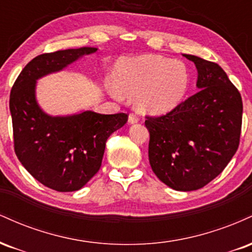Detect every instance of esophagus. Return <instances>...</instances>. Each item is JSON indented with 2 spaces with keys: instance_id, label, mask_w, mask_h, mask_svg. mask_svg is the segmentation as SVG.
<instances>
[{
  "instance_id": "esophagus-1",
  "label": "esophagus",
  "mask_w": 252,
  "mask_h": 252,
  "mask_svg": "<svg viewBox=\"0 0 252 252\" xmlns=\"http://www.w3.org/2000/svg\"><path fill=\"white\" fill-rule=\"evenodd\" d=\"M137 122H138V117L136 116L135 114H130L129 115V123L134 124V123H137Z\"/></svg>"
}]
</instances>
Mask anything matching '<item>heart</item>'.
<instances>
[{"instance_id":"heart-1","label":"heart","mask_w":252,"mask_h":252,"mask_svg":"<svg viewBox=\"0 0 252 252\" xmlns=\"http://www.w3.org/2000/svg\"><path fill=\"white\" fill-rule=\"evenodd\" d=\"M112 78L117 89L112 94L136 97V108L143 114H163L175 108L189 85L185 63L153 54L118 60Z\"/></svg>"}]
</instances>
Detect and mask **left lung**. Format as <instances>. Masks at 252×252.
I'll list each match as a JSON object with an SVG mask.
<instances>
[{
	"instance_id": "obj_1",
	"label": "left lung",
	"mask_w": 252,
	"mask_h": 252,
	"mask_svg": "<svg viewBox=\"0 0 252 252\" xmlns=\"http://www.w3.org/2000/svg\"><path fill=\"white\" fill-rule=\"evenodd\" d=\"M198 70L199 91L158 117L147 116L153 172L175 190L206 186L224 170L239 146L243 102L218 63L184 54Z\"/></svg>"
}]
</instances>
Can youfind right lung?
I'll list each match as a JSON object with an SVG mask.
<instances>
[{
    "label": "right lung",
    "instance_id": "obj_1",
    "mask_svg": "<svg viewBox=\"0 0 252 252\" xmlns=\"http://www.w3.org/2000/svg\"><path fill=\"white\" fill-rule=\"evenodd\" d=\"M96 51L82 47L40 54L25 66L10 91L17 158L34 179L58 192H73L88 184L102 166L106 140L126 123L128 115L84 111L50 116L36 102V80Z\"/></svg>",
    "mask_w": 252,
    "mask_h": 252
}]
</instances>
